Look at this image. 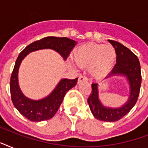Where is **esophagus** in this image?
<instances>
[{
  "mask_svg": "<svg viewBox=\"0 0 148 148\" xmlns=\"http://www.w3.org/2000/svg\"><path fill=\"white\" fill-rule=\"evenodd\" d=\"M84 81H88V78H87V77L83 76V75H81V76L79 77L77 83L80 84V83H81V82H84Z\"/></svg>",
  "mask_w": 148,
  "mask_h": 148,
  "instance_id": "esophagus-1",
  "label": "esophagus"
}]
</instances>
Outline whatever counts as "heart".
<instances>
[{
  "instance_id": "obj_1",
  "label": "heart",
  "mask_w": 148,
  "mask_h": 148,
  "mask_svg": "<svg viewBox=\"0 0 148 148\" xmlns=\"http://www.w3.org/2000/svg\"><path fill=\"white\" fill-rule=\"evenodd\" d=\"M117 53L111 45L90 43L81 46L74 53V60L82 67H90L93 76L101 78L111 71Z\"/></svg>"
}]
</instances>
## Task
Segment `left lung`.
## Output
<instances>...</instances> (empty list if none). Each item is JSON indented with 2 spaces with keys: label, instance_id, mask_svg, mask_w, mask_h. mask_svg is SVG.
Segmentation results:
<instances>
[{
  "label": "left lung",
  "instance_id": "obj_1",
  "mask_svg": "<svg viewBox=\"0 0 148 148\" xmlns=\"http://www.w3.org/2000/svg\"><path fill=\"white\" fill-rule=\"evenodd\" d=\"M108 40L116 51L117 63L107 77L117 74L126 76L130 85V97L127 103L121 108H105L99 101L97 84L94 83L91 84L92 93L88 97V102L95 118L102 121L114 122L124 117L135 105L140 94L141 72L138 57L131 50L117 41Z\"/></svg>",
  "mask_w": 148,
  "mask_h": 148
}]
</instances>
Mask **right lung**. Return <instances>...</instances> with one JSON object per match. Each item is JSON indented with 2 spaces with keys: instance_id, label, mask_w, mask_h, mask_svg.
Wrapping results in <instances>:
<instances>
[{
  "instance_id": "right-lung-1",
  "label": "right lung",
  "mask_w": 148,
  "mask_h": 148,
  "mask_svg": "<svg viewBox=\"0 0 148 148\" xmlns=\"http://www.w3.org/2000/svg\"><path fill=\"white\" fill-rule=\"evenodd\" d=\"M76 44L75 40L67 38L46 37L31 43L20 53L10 77V90L13 104L27 119L38 122L52 118L60 108L65 95L77 84V78L62 79L47 97L39 101L31 100L22 94L17 82V73L22 60L30 52L47 48L56 51L66 60Z\"/></svg>"
}]
</instances>
